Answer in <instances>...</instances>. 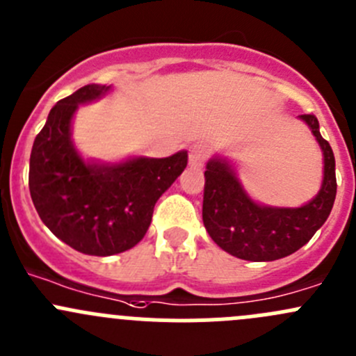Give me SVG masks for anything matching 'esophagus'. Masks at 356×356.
<instances>
[{
	"instance_id": "1",
	"label": "esophagus",
	"mask_w": 356,
	"mask_h": 356,
	"mask_svg": "<svg viewBox=\"0 0 356 356\" xmlns=\"http://www.w3.org/2000/svg\"><path fill=\"white\" fill-rule=\"evenodd\" d=\"M208 156H210V148L208 146L195 145L191 148V152H189V163L193 167H201L208 160Z\"/></svg>"
}]
</instances>
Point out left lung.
Here are the masks:
<instances>
[{
    "instance_id": "left-lung-1",
    "label": "left lung",
    "mask_w": 356,
    "mask_h": 356,
    "mask_svg": "<svg viewBox=\"0 0 356 356\" xmlns=\"http://www.w3.org/2000/svg\"><path fill=\"white\" fill-rule=\"evenodd\" d=\"M324 152V182L318 195L301 208L260 207L250 200L224 160L208 161L204 172L203 224L227 253L250 261H272L307 245L327 220L336 200V160L318 131L315 115H300Z\"/></svg>"
}]
</instances>
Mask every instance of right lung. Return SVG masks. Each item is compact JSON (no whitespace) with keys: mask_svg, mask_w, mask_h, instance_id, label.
<instances>
[{"mask_svg":"<svg viewBox=\"0 0 356 356\" xmlns=\"http://www.w3.org/2000/svg\"><path fill=\"white\" fill-rule=\"evenodd\" d=\"M110 88L88 84L60 99L34 139L29 191L46 227L74 250L108 257L145 238L155 203L182 174L188 153L134 158L120 165H88L70 141V120L79 103Z\"/></svg>","mask_w":356,"mask_h":356,"instance_id":"right-lung-1","label":"right lung"}]
</instances>
